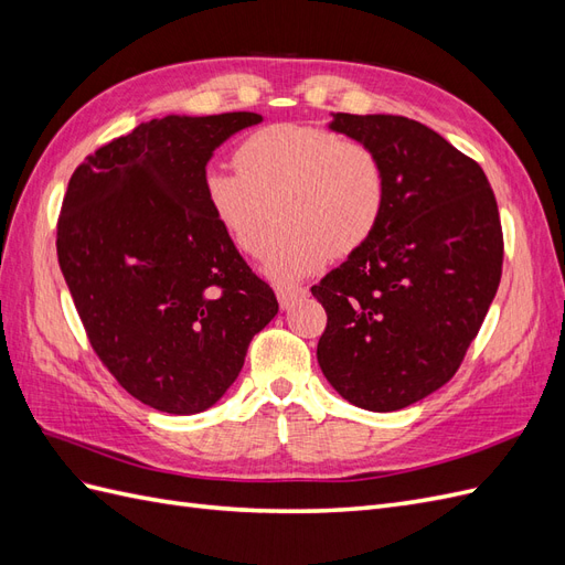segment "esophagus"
Returning <instances> with one entry per match:
<instances>
[{"mask_svg": "<svg viewBox=\"0 0 565 565\" xmlns=\"http://www.w3.org/2000/svg\"><path fill=\"white\" fill-rule=\"evenodd\" d=\"M276 295H278V301H280V309H282V311H287L289 306H295V301H299L301 297H306L309 292H306V287L278 285V287H276Z\"/></svg>", "mask_w": 565, "mask_h": 565, "instance_id": "obj_1", "label": "esophagus"}]
</instances>
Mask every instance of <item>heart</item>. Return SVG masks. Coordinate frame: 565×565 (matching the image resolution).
Wrapping results in <instances>:
<instances>
[{
  "label": "heart",
  "mask_w": 565,
  "mask_h": 565,
  "mask_svg": "<svg viewBox=\"0 0 565 565\" xmlns=\"http://www.w3.org/2000/svg\"><path fill=\"white\" fill-rule=\"evenodd\" d=\"M237 172L210 167L204 202L245 256L264 247V270L289 282L309 276L330 256H349L377 231L386 207V172L370 146L306 125H270L235 148Z\"/></svg>",
  "instance_id": "b5f03b06"
}]
</instances>
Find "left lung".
Segmentation results:
<instances>
[{
	"label": "left lung",
	"mask_w": 565,
	"mask_h": 565,
	"mask_svg": "<svg viewBox=\"0 0 565 565\" xmlns=\"http://www.w3.org/2000/svg\"><path fill=\"white\" fill-rule=\"evenodd\" d=\"M377 152L386 207L370 241L311 287L328 313L318 363L349 403L393 413L452 380L502 278V224L483 169L401 115L332 113Z\"/></svg>",
	"instance_id": "left-lung-1"
}]
</instances>
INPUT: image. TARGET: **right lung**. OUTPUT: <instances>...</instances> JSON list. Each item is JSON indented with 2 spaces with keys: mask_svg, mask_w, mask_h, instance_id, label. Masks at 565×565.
Instances as JSON below:
<instances>
[{
  "mask_svg": "<svg viewBox=\"0 0 565 565\" xmlns=\"http://www.w3.org/2000/svg\"><path fill=\"white\" fill-rule=\"evenodd\" d=\"M259 122L150 119L84 158L67 183L56 249L84 332L119 386L160 413L212 407L278 313L202 193L214 148Z\"/></svg>",
  "mask_w": 565,
  "mask_h": 565,
  "instance_id": "obj_1",
  "label": "right lung"
}]
</instances>
